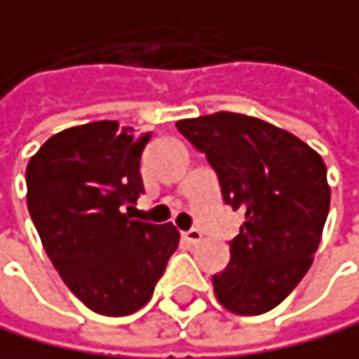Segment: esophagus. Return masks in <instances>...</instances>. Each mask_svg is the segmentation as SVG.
<instances>
[{"instance_id":"obj_1","label":"esophagus","mask_w":359,"mask_h":359,"mask_svg":"<svg viewBox=\"0 0 359 359\" xmlns=\"http://www.w3.org/2000/svg\"><path fill=\"white\" fill-rule=\"evenodd\" d=\"M182 239L189 243V245H195V243H199L201 241V232L197 230V228H193V230H189V232H182Z\"/></svg>"}]
</instances>
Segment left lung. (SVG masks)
Wrapping results in <instances>:
<instances>
[{"mask_svg":"<svg viewBox=\"0 0 359 359\" xmlns=\"http://www.w3.org/2000/svg\"><path fill=\"white\" fill-rule=\"evenodd\" d=\"M206 153L222 197L245 222L230 241V263L212 276L228 311L259 316L290 296L309 270L329 215L327 166L290 131L252 116L219 111L177 122Z\"/></svg>","mask_w":359,"mask_h":359,"instance_id":"left-lung-1","label":"left lung"}]
</instances>
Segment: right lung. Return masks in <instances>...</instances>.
Segmentation results:
<instances>
[{
	"instance_id": "right-lung-1",
	"label": "right lung",
	"mask_w": 359,
	"mask_h": 359,
	"mask_svg": "<svg viewBox=\"0 0 359 359\" xmlns=\"http://www.w3.org/2000/svg\"><path fill=\"white\" fill-rule=\"evenodd\" d=\"M151 133L100 120L52 135L28 162V210L56 272L102 316L144 307L177 250L173 224L129 210L144 193L140 158Z\"/></svg>"
}]
</instances>
